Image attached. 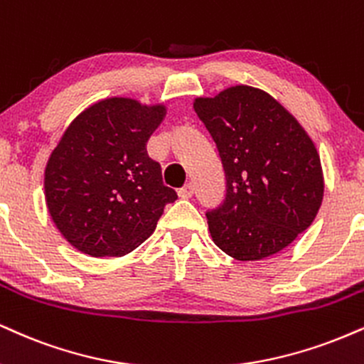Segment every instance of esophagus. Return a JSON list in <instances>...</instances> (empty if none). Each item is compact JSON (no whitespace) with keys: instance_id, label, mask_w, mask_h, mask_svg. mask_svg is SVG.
<instances>
[{"instance_id":"esophagus-1","label":"esophagus","mask_w":364,"mask_h":364,"mask_svg":"<svg viewBox=\"0 0 364 364\" xmlns=\"http://www.w3.org/2000/svg\"><path fill=\"white\" fill-rule=\"evenodd\" d=\"M193 191H195L193 185H191V183H188V185H185L181 190L178 191V195H179V198H191V196H193Z\"/></svg>"}]
</instances>
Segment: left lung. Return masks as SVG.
<instances>
[{
  "label": "left lung",
  "instance_id": "1",
  "mask_svg": "<svg viewBox=\"0 0 364 364\" xmlns=\"http://www.w3.org/2000/svg\"><path fill=\"white\" fill-rule=\"evenodd\" d=\"M193 108L225 173V200L207 212L213 242L239 261L279 252L321 208L323 176L314 142L273 96L251 86L196 98Z\"/></svg>",
  "mask_w": 364,
  "mask_h": 364
}]
</instances>
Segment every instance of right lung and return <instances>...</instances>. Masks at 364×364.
Wrapping results in <instances>:
<instances>
[{
	"instance_id": "1",
	"label": "right lung",
	"mask_w": 364,
	"mask_h": 364,
	"mask_svg": "<svg viewBox=\"0 0 364 364\" xmlns=\"http://www.w3.org/2000/svg\"><path fill=\"white\" fill-rule=\"evenodd\" d=\"M163 117L161 105L110 98L82 112L64 132L46 168V200L57 229L77 251L129 254L178 198L146 151Z\"/></svg>"
}]
</instances>
